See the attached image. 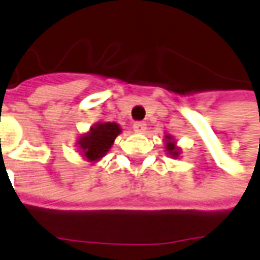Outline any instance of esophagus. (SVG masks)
<instances>
[{
  "instance_id": "34e87169",
  "label": "esophagus",
  "mask_w": 260,
  "mask_h": 260,
  "mask_svg": "<svg viewBox=\"0 0 260 260\" xmlns=\"http://www.w3.org/2000/svg\"><path fill=\"white\" fill-rule=\"evenodd\" d=\"M132 128H134V131L138 132V134H142V132H145V129H146V123L141 122V121H137V122H134Z\"/></svg>"
}]
</instances>
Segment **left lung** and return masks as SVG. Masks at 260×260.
Listing matches in <instances>:
<instances>
[{"mask_svg": "<svg viewBox=\"0 0 260 260\" xmlns=\"http://www.w3.org/2000/svg\"><path fill=\"white\" fill-rule=\"evenodd\" d=\"M167 139H168L167 151H168V152H169V155H172V156H174V158H176V156H178V155H179V151H178V149H176V148H175L174 142H171V141H172V137H169V135H168Z\"/></svg>", "mask_w": 260, "mask_h": 260, "instance_id": "obj_1", "label": "left lung"}]
</instances>
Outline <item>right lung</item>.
<instances>
[{"mask_svg":"<svg viewBox=\"0 0 260 260\" xmlns=\"http://www.w3.org/2000/svg\"><path fill=\"white\" fill-rule=\"evenodd\" d=\"M119 132L121 128L115 122L96 123L88 135L79 139L78 144L88 159L98 160L108 152Z\"/></svg>","mask_w":260,"mask_h":260,"instance_id":"obj_1","label":"right lung"}]
</instances>
